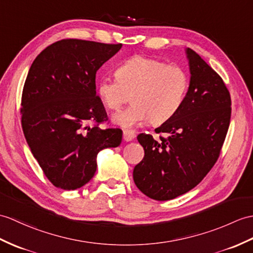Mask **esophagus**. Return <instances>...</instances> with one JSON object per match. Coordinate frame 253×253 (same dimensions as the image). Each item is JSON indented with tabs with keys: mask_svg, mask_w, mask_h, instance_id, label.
I'll use <instances>...</instances> for the list:
<instances>
[{
	"mask_svg": "<svg viewBox=\"0 0 253 253\" xmlns=\"http://www.w3.org/2000/svg\"><path fill=\"white\" fill-rule=\"evenodd\" d=\"M123 139H124V141H126V142H129V141L133 140L134 139L133 131H131V130H124V132H123Z\"/></svg>",
	"mask_w": 253,
	"mask_h": 253,
	"instance_id": "obj_1",
	"label": "esophagus"
}]
</instances>
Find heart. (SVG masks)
<instances>
[{"label": "heart", "mask_w": 253, "mask_h": 253, "mask_svg": "<svg viewBox=\"0 0 253 253\" xmlns=\"http://www.w3.org/2000/svg\"><path fill=\"white\" fill-rule=\"evenodd\" d=\"M189 76L184 69L144 56H133L116 70V79L103 78L97 90L109 110L116 111L130 95L132 104L113 115L119 126L131 128L150 119L162 124L178 112L183 103Z\"/></svg>", "instance_id": "1"}]
</instances>
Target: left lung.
<instances>
[{
  "label": "left lung",
  "instance_id": "obj_1",
  "mask_svg": "<svg viewBox=\"0 0 253 253\" xmlns=\"http://www.w3.org/2000/svg\"><path fill=\"white\" fill-rule=\"evenodd\" d=\"M186 55L191 81L181 108L155 129L158 139L137 137L144 157L133 169L134 184L155 201L178 197L206 177L230 126L232 101L224 82L197 52L187 48Z\"/></svg>",
  "mask_w": 253,
  "mask_h": 253
}]
</instances>
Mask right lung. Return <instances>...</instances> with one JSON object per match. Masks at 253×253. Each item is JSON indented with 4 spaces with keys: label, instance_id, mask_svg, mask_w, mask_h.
<instances>
[{
    "label": "right lung",
    "instance_id": "add662e5",
    "mask_svg": "<svg viewBox=\"0 0 253 253\" xmlns=\"http://www.w3.org/2000/svg\"><path fill=\"white\" fill-rule=\"evenodd\" d=\"M121 47L64 39L46 47L29 70L21 96L22 130L56 187L85 185L96 172L99 152L122 142L120 128L100 127L108 115L96 93L97 71Z\"/></svg>",
    "mask_w": 253,
    "mask_h": 253
}]
</instances>
